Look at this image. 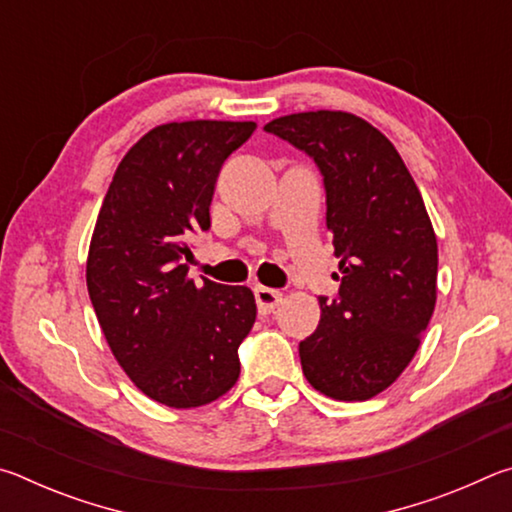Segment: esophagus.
<instances>
[{
	"label": "esophagus",
	"instance_id": "esophagus-1",
	"mask_svg": "<svg viewBox=\"0 0 512 512\" xmlns=\"http://www.w3.org/2000/svg\"><path fill=\"white\" fill-rule=\"evenodd\" d=\"M255 300H257L259 314H271V311L282 302V293L259 284V287H255Z\"/></svg>",
	"mask_w": 512,
	"mask_h": 512
}]
</instances>
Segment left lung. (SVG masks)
<instances>
[{"label": "left lung", "instance_id": "obj_1", "mask_svg": "<svg viewBox=\"0 0 512 512\" xmlns=\"http://www.w3.org/2000/svg\"><path fill=\"white\" fill-rule=\"evenodd\" d=\"M323 173L339 296L300 341L302 372L332 400L363 402L409 366L436 307L438 244L420 189L386 135L341 110L268 121Z\"/></svg>", "mask_w": 512, "mask_h": 512}]
</instances>
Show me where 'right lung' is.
<instances>
[{
    "label": "right lung",
    "mask_w": 512,
    "mask_h": 512,
    "mask_svg": "<svg viewBox=\"0 0 512 512\" xmlns=\"http://www.w3.org/2000/svg\"><path fill=\"white\" fill-rule=\"evenodd\" d=\"M255 121H171L124 155L103 198L88 255V293L112 354L133 384L171 409H194L239 379L255 323L248 287L187 277L189 239L210 230L223 162Z\"/></svg>",
    "instance_id": "1"
}]
</instances>
